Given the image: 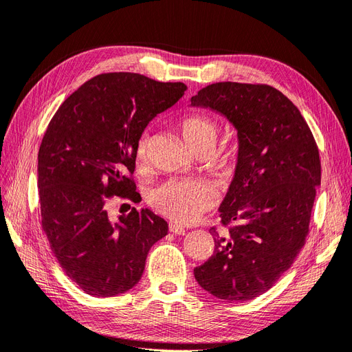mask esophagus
Wrapping results in <instances>:
<instances>
[{
	"mask_svg": "<svg viewBox=\"0 0 352 352\" xmlns=\"http://www.w3.org/2000/svg\"><path fill=\"white\" fill-rule=\"evenodd\" d=\"M168 231L173 232V234H176V235H184V234L186 232V230H185L184 227H182L180 223H176V222L168 223Z\"/></svg>",
	"mask_w": 352,
	"mask_h": 352,
	"instance_id": "obj_1",
	"label": "esophagus"
}]
</instances>
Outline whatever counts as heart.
<instances>
[{
  "instance_id": "1",
  "label": "heart",
  "mask_w": 352,
  "mask_h": 352,
  "mask_svg": "<svg viewBox=\"0 0 352 352\" xmlns=\"http://www.w3.org/2000/svg\"><path fill=\"white\" fill-rule=\"evenodd\" d=\"M182 134L192 150L202 144H215L218 125L208 116H189L180 122ZM147 157V140L140 138L135 147L137 163ZM148 202L156 212L172 221L188 223L195 221L212 205L214 192L206 184L190 179H172L154 188L148 193Z\"/></svg>"
}]
</instances>
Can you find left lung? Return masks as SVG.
<instances>
[{
    "label": "left lung",
    "instance_id": "obj_1",
    "mask_svg": "<svg viewBox=\"0 0 352 352\" xmlns=\"http://www.w3.org/2000/svg\"><path fill=\"white\" fill-rule=\"evenodd\" d=\"M236 130L235 173L219 206L227 234L210 228L214 256L193 270L218 299L251 300L290 269L305 245L320 185L319 151L300 111L269 85L218 82L190 98Z\"/></svg>",
    "mask_w": 352,
    "mask_h": 352
}]
</instances>
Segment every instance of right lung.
I'll use <instances>...</instances> for the list:
<instances>
[{"label": "right lung", "mask_w": 352, "mask_h": 352, "mask_svg": "<svg viewBox=\"0 0 352 352\" xmlns=\"http://www.w3.org/2000/svg\"><path fill=\"white\" fill-rule=\"evenodd\" d=\"M185 91L182 82L138 74L98 75L59 107L41 140V228L63 272L92 296L134 287L151 245L167 235V222L150 209L133 208L112 221L107 201L114 195L142 199L131 179L137 143L147 124Z\"/></svg>", "instance_id": "add662e5"}]
</instances>
